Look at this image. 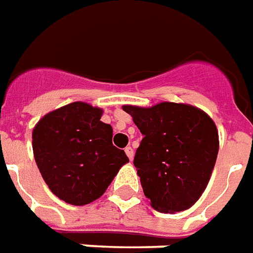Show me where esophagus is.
I'll list each match as a JSON object with an SVG mask.
<instances>
[{
	"label": "esophagus",
	"instance_id": "34e87169",
	"mask_svg": "<svg viewBox=\"0 0 253 253\" xmlns=\"http://www.w3.org/2000/svg\"><path fill=\"white\" fill-rule=\"evenodd\" d=\"M125 152H126L127 157H128L130 160H132V157H134V151H132L131 146H127L126 149H125Z\"/></svg>",
	"mask_w": 253,
	"mask_h": 253
}]
</instances>
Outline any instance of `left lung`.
Instances as JSON below:
<instances>
[{
    "mask_svg": "<svg viewBox=\"0 0 253 253\" xmlns=\"http://www.w3.org/2000/svg\"><path fill=\"white\" fill-rule=\"evenodd\" d=\"M122 108L144 135L134 166L151 206L166 213L189 210L206 190L215 167L219 135L213 121L183 102Z\"/></svg>",
    "mask_w": 253,
    "mask_h": 253,
    "instance_id": "8db88e82",
    "label": "left lung"
}]
</instances>
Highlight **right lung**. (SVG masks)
<instances>
[{
    "label": "right lung",
    "instance_id": "right-lung-1",
    "mask_svg": "<svg viewBox=\"0 0 253 253\" xmlns=\"http://www.w3.org/2000/svg\"><path fill=\"white\" fill-rule=\"evenodd\" d=\"M102 112L87 102H71L42 116L33 130L41 175L67 204L100 199L128 162L125 151L112 145V127L100 121Z\"/></svg>",
    "mask_w": 253,
    "mask_h": 253
}]
</instances>
